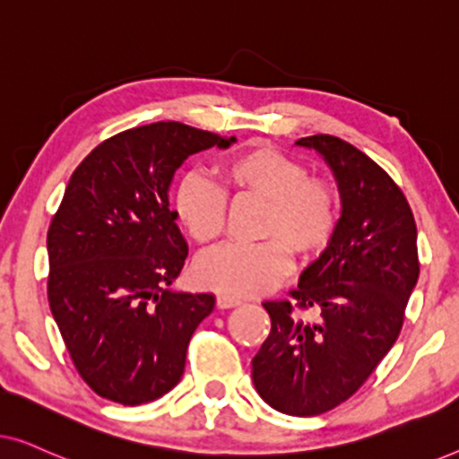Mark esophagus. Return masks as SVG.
Wrapping results in <instances>:
<instances>
[{
  "label": "esophagus",
  "instance_id": "1",
  "mask_svg": "<svg viewBox=\"0 0 459 459\" xmlns=\"http://www.w3.org/2000/svg\"><path fill=\"white\" fill-rule=\"evenodd\" d=\"M242 300L236 297H230V294H219L217 297V307L219 309H231V307H238Z\"/></svg>",
  "mask_w": 459,
  "mask_h": 459
}]
</instances>
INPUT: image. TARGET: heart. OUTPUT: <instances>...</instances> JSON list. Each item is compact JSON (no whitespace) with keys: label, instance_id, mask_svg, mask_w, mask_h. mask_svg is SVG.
<instances>
[{"label":"heart","instance_id":"1","mask_svg":"<svg viewBox=\"0 0 459 459\" xmlns=\"http://www.w3.org/2000/svg\"><path fill=\"white\" fill-rule=\"evenodd\" d=\"M221 187L187 173L173 196V212L194 242L221 236L230 194L265 203L261 244H228L200 256L194 275L211 290L253 297L272 290L290 272V253L309 261L328 248L338 230V196L325 179L311 178L299 159L272 146H248L217 165Z\"/></svg>","mask_w":459,"mask_h":459}]
</instances>
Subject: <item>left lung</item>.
<instances>
[{
  "label": "left lung",
  "instance_id": "left-lung-1",
  "mask_svg": "<svg viewBox=\"0 0 459 459\" xmlns=\"http://www.w3.org/2000/svg\"><path fill=\"white\" fill-rule=\"evenodd\" d=\"M341 192L328 248L300 273L290 300H265L272 332L253 359L256 393L288 416H317L347 401L397 341L420 275L418 230L403 192L385 169L334 135L300 137Z\"/></svg>",
  "mask_w": 459,
  "mask_h": 459
}]
</instances>
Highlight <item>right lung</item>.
I'll list each match as a JSON object with an SVG mask.
<instances>
[{"label":"right lung","mask_w":459,"mask_h":459,"mask_svg":"<svg viewBox=\"0 0 459 459\" xmlns=\"http://www.w3.org/2000/svg\"><path fill=\"white\" fill-rule=\"evenodd\" d=\"M234 142L160 121L102 142L71 175L48 230V299L74 368L100 397L140 405L181 380L215 297L169 288L187 256L169 187L187 156Z\"/></svg>","instance_id":"1"}]
</instances>
